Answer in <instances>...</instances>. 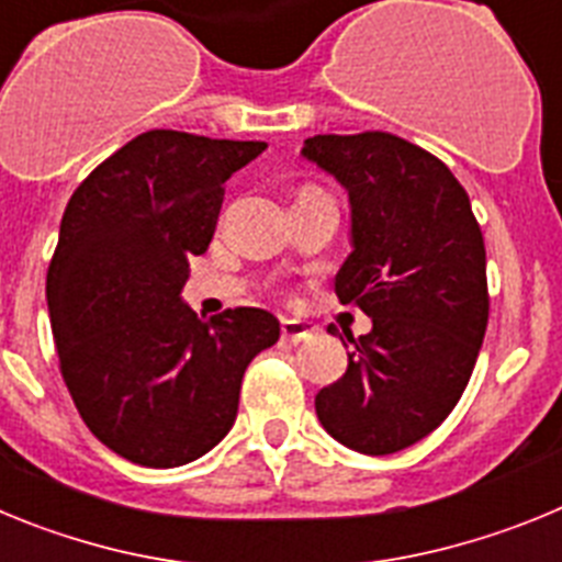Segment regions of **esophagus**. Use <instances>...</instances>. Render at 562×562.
<instances>
[{
  "instance_id": "esophagus-1",
  "label": "esophagus",
  "mask_w": 562,
  "mask_h": 562,
  "mask_svg": "<svg viewBox=\"0 0 562 562\" xmlns=\"http://www.w3.org/2000/svg\"><path fill=\"white\" fill-rule=\"evenodd\" d=\"M312 335H315V329H312V326H306L304 321H292V317L281 321V340H284V342H292V346H297V342L310 340Z\"/></svg>"
}]
</instances>
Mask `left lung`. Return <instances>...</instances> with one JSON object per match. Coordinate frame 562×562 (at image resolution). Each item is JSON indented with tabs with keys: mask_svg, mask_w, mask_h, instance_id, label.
Masks as SVG:
<instances>
[{
	"mask_svg": "<svg viewBox=\"0 0 562 562\" xmlns=\"http://www.w3.org/2000/svg\"><path fill=\"white\" fill-rule=\"evenodd\" d=\"M301 157L349 193L335 292L371 317L369 335L340 337L349 366L317 391V419L357 453H396L448 419L473 374L490 317L484 236L450 168L396 134H315Z\"/></svg>",
	"mask_w": 562,
	"mask_h": 562,
	"instance_id": "left-lung-1",
	"label": "left lung"
}]
</instances>
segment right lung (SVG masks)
Returning a JSON list of instances; mask_svg holds the SVG:
<instances>
[{
  "mask_svg": "<svg viewBox=\"0 0 562 562\" xmlns=\"http://www.w3.org/2000/svg\"><path fill=\"white\" fill-rule=\"evenodd\" d=\"M265 148L151 128L89 173L64 211L47 270L61 374L87 428L132 464L166 470L216 448L247 366L281 335L267 310L202 321L182 301L222 186Z\"/></svg>",
  "mask_w": 562,
  "mask_h": 562,
  "instance_id": "right-lung-1",
  "label": "right lung"
}]
</instances>
